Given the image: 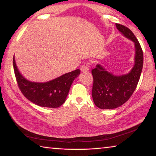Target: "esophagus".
Returning a JSON list of instances; mask_svg holds the SVG:
<instances>
[{"label": "esophagus", "instance_id": "obj_1", "mask_svg": "<svg viewBox=\"0 0 156 156\" xmlns=\"http://www.w3.org/2000/svg\"><path fill=\"white\" fill-rule=\"evenodd\" d=\"M80 70H81V72H89V62L84 63L83 66H82Z\"/></svg>", "mask_w": 156, "mask_h": 156}]
</instances>
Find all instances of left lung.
Here are the masks:
<instances>
[{
    "instance_id": "left-lung-1",
    "label": "left lung",
    "mask_w": 156,
    "mask_h": 156,
    "mask_svg": "<svg viewBox=\"0 0 156 156\" xmlns=\"http://www.w3.org/2000/svg\"><path fill=\"white\" fill-rule=\"evenodd\" d=\"M115 26L124 37L134 43V65L129 73L121 75L113 74L100 64L92 69V98L101 109H115L127 101L135 91L143 66V52L135 35L125 26L117 23Z\"/></svg>"
}]
</instances>
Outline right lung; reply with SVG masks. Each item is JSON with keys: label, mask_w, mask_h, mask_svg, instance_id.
<instances>
[{"label": "right lung", "mask_w": 156, "mask_h": 156, "mask_svg": "<svg viewBox=\"0 0 156 156\" xmlns=\"http://www.w3.org/2000/svg\"><path fill=\"white\" fill-rule=\"evenodd\" d=\"M13 65L18 87L27 98L38 106L57 108L64 103L73 81L80 75V70L66 73L51 80L38 83L26 79L17 67L15 57Z\"/></svg>", "instance_id": "obj_1"}]
</instances>
